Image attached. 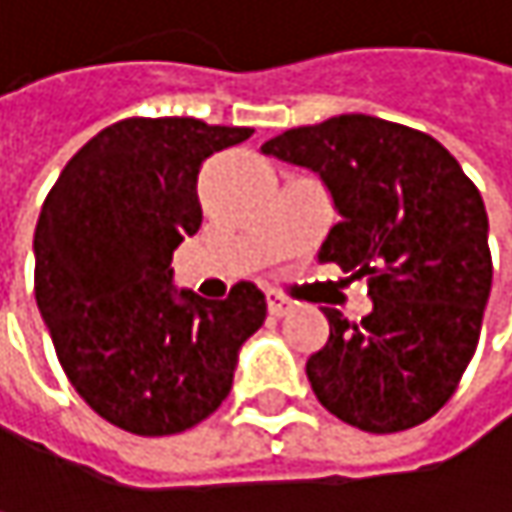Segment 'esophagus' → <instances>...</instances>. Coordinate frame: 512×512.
I'll use <instances>...</instances> for the list:
<instances>
[{
	"mask_svg": "<svg viewBox=\"0 0 512 512\" xmlns=\"http://www.w3.org/2000/svg\"><path fill=\"white\" fill-rule=\"evenodd\" d=\"M266 308H269V314H272V317H284V314H290V302H287L281 293H275V290H269V293H266Z\"/></svg>",
	"mask_w": 512,
	"mask_h": 512,
	"instance_id": "34e87169",
	"label": "esophagus"
}]
</instances>
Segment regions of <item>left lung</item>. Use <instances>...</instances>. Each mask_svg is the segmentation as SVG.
I'll return each instance as SVG.
<instances>
[{
	"label": "left lung",
	"mask_w": 512,
	"mask_h": 512,
	"mask_svg": "<svg viewBox=\"0 0 512 512\" xmlns=\"http://www.w3.org/2000/svg\"><path fill=\"white\" fill-rule=\"evenodd\" d=\"M314 171L341 216L317 257L367 278L361 323L323 308L329 341L308 358L317 400L367 433L433 418L474 356L492 290L477 186L433 136L370 115L296 127L263 148Z\"/></svg>",
	"instance_id": "1"
}]
</instances>
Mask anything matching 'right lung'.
Here are the masks:
<instances>
[{"label": "right lung", "instance_id": "1", "mask_svg": "<svg viewBox=\"0 0 512 512\" xmlns=\"http://www.w3.org/2000/svg\"><path fill=\"white\" fill-rule=\"evenodd\" d=\"M249 127L127 118L58 174L35 228V299L76 394L136 436H171L231 394L266 299L240 281L207 302L174 287L171 252L201 228L198 174Z\"/></svg>", "mask_w": 512, "mask_h": 512}]
</instances>
